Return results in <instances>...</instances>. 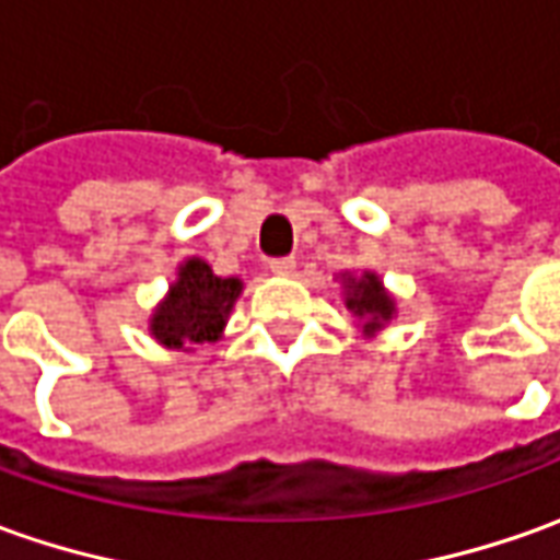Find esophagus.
Segmentation results:
<instances>
[{
    "label": "esophagus",
    "mask_w": 560,
    "mask_h": 560,
    "mask_svg": "<svg viewBox=\"0 0 560 560\" xmlns=\"http://www.w3.org/2000/svg\"><path fill=\"white\" fill-rule=\"evenodd\" d=\"M269 269L276 276H294L298 272V260L294 257H276V260H269Z\"/></svg>",
    "instance_id": "34e87169"
}]
</instances>
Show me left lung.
<instances>
[{
  "label": "left lung",
  "mask_w": 560,
  "mask_h": 560,
  "mask_svg": "<svg viewBox=\"0 0 560 560\" xmlns=\"http://www.w3.org/2000/svg\"><path fill=\"white\" fill-rule=\"evenodd\" d=\"M350 284V298H347V310H353L357 316H369L365 328H375L381 322L394 316V300L387 298V291L381 288V281L372 272H365L359 281H347Z\"/></svg>",
  "instance_id": "left-lung-1"
}]
</instances>
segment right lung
<instances>
[{
	"instance_id": "right-lung-1",
	"label": "right lung",
	"mask_w": 560,
	"mask_h": 560,
	"mask_svg": "<svg viewBox=\"0 0 560 560\" xmlns=\"http://www.w3.org/2000/svg\"><path fill=\"white\" fill-rule=\"evenodd\" d=\"M238 294L242 281L220 279L203 260H188L151 318V335L166 347L217 340Z\"/></svg>"
}]
</instances>
